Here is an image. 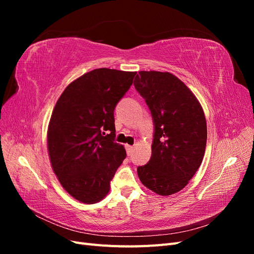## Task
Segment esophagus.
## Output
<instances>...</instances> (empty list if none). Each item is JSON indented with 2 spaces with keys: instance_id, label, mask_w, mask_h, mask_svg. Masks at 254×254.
I'll return each mask as SVG.
<instances>
[{
  "instance_id": "34e87169",
  "label": "esophagus",
  "mask_w": 254,
  "mask_h": 254,
  "mask_svg": "<svg viewBox=\"0 0 254 254\" xmlns=\"http://www.w3.org/2000/svg\"><path fill=\"white\" fill-rule=\"evenodd\" d=\"M126 151H127V155L130 156L132 153V150H133V146H130V145H126Z\"/></svg>"
}]
</instances>
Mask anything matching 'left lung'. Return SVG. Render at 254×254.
Returning a JSON list of instances; mask_svg holds the SVG:
<instances>
[{
    "label": "left lung",
    "instance_id": "left-lung-1",
    "mask_svg": "<svg viewBox=\"0 0 254 254\" xmlns=\"http://www.w3.org/2000/svg\"><path fill=\"white\" fill-rule=\"evenodd\" d=\"M153 122L150 160L137 167L146 188L168 196L181 190L200 166L206 145V122L200 104L171 73L141 71L133 82Z\"/></svg>",
    "mask_w": 254,
    "mask_h": 254
}]
</instances>
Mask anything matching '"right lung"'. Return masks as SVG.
I'll list each match as a JSON object with an SVG mask.
<instances>
[{
	"mask_svg": "<svg viewBox=\"0 0 254 254\" xmlns=\"http://www.w3.org/2000/svg\"><path fill=\"white\" fill-rule=\"evenodd\" d=\"M136 72L96 68L71 82L53 110L48 149L61 186L83 203L108 194L110 181L126 158L115 142L114 109Z\"/></svg>",
	"mask_w": 254,
	"mask_h": 254,
	"instance_id": "1",
	"label": "right lung"
}]
</instances>
